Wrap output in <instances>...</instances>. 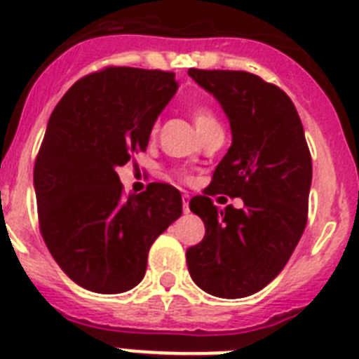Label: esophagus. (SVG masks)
<instances>
[{"label": "esophagus", "instance_id": "esophagus-1", "mask_svg": "<svg viewBox=\"0 0 359 359\" xmlns=\"http://www.w3.org/2000/svg\"><path fill=\"white\" fill-rule=\"evenodd\" d=\"M182 210H184V213L189 212V195L188 194L182 195Z\"/></svg>", "mask_w": 359, "mask_h": 359}]
</instances>
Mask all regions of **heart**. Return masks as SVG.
Returning a JSON list of instances; mask_svg holds the SVG:
<instances>
[{"instance_id": "obj_1", "label": "heart", "mask_w": 359, "mask_h": 359, "mask_svg": "<svg viewBox=\"0 0 359 359\" xmlns=\"http://www.w3.org/2000/svg\"><path fill=\"white\" fill-rule=\"evenodd\" d=\"M194 118H195V126H197V129H203L204 126H208V123L217 122V118L213 116L212 111L206 109V107H197L194 113Z\"/></svg>"}]
</instances>
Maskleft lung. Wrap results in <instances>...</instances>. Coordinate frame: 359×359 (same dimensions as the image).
Returning <instances> with one entry per match:
<instances>
[{"instance_id": "left-lung-1", "label": "left lung", "mask_w": 359, "mask_h": 359, "mask_svg": "<svg viewBox=\"0 0 359 359\" xmlns=\"http://www.w3.org/2000/svg\"><path fill=\"white\" fill-rule=\"evenodd\" d=\"M230 122L231 146L204 195L189 201L206 236L186 252L198 288L224 299L263 290L279 276L306 226L312 158L296 105L279 87L245 71L189 69ZM241 196V210L208 194Z\"/></svg>"}]
</instances>
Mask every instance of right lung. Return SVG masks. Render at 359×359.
<instances>
[{
	"mask_svg": "<svg viewBox=\"0 0 359 359\" xmlns=\"http://www.w3.org/2000/svg\"><path fill=\"white\" fill-rule=\"evenodd\" d=\"M179 89L173 72L107 67L78 80L50 114L34 165L45 245L86 290L122 294L144 279L155 239L182 215V197L151 182L123 195L116 168L146 151Z\"/></svg>",
	"mask_w": 359,
	"mask_h": 359,
	"instance_id": "right-lung-1",
	"label": "right lung"
}]
</instances>
